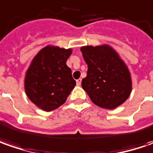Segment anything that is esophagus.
Instances as JSON below:
<instances>
[{
  "label": "esophagus",
  "mask_w": 153,
  "mask_h": 153,
  "mask_svg": "<svg viewBox=\"0 0 153 153\" xmlns=\"http://www.w3.org/2000/svg\"><path fill=\"white\" fill-rule=\"evenodd\" d=\"M76 83H77V85H81V79H77Z\"/></svg>",
  "instance_id": "1"
}]
</instances>
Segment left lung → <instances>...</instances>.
I'll return each instance as SVG.
<instances>
[{
  "instance_id": "8db88e82",
  "label": "left lung",
  "mask_w": 153,
  "mask_h": 153,
  "mask_svg": "<svg viewBox=\"0 0 153 153\" xmlns=\"http://www.w3.org/2000/svg\"><path fill=\"white\" fill-rule=\"evenodd\" d=\"M88 70L82 88L93 103L114 109L128 99L132 82L129 69L119 54L108 45L80 48Z\"/></svg>"
}]
</instances>
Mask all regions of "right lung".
<instances>
[{
  "label": "right lung",
  "instance_id": "add662e5",
  "mask_svg": "<svg viewBox=\"0 0 153 153\" xmlns=\"http://www.w3.org/2000/svg\"><path fill=\"white\" fill-rule=\"evenodd\" d=\"M71 53V49L47 45L34 56L26 72V95L44 111L59 108L76 85L66 64Z\"/></svg>",
  "mask_w": 153,
  "mask_h": 153
}]
</instances>
